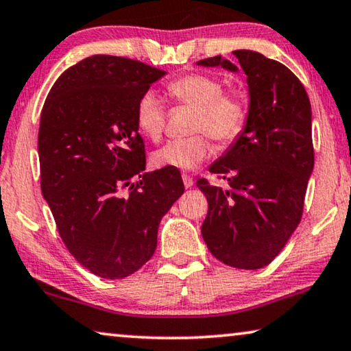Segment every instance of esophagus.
Segmentation results:
<instances>
[{
  "mask_svg": "<svg viewBox=\"0 0 351 351\" xmlns=\"http://www.w3.org/2000/svg\"><path fill=\"white\" fill-rule=\"evenodd\" d=\"M182 182H184V187L186 189H189V187H192L193 186V180H192V176H189V175H182Z\"/></svg>",
  "mask_w": 351,
  "mask_h": 351,
  "instance_id": "esophagus-1",
  "label": "esophagus"
}]
</instances>
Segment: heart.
<instances>
[{"instance_id":"obj_1","label":"heart","mask_w":351,"mask_h":351,"mask_svg":"<svg viewBox=\"0 0 351 351\" xmlns=\"http://www.w3.org/2000/svg\"><path fill=\"white\" fill-rule=\"evenodd\" d=\"M173 101L195 110L191 130L186 138L170 140L154 151L153 164L159 169L193 170L211 154L206 135L219 145H230L243 132L247 110L234 94L223 93L217 78L203 74H187L169 85ZM135 124L146 138L158 142L165 129V106L154 91H145L135 104Z\"/></svg>"}]
</instances>
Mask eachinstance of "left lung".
Returning <instances> with one entry per match:
<instances>
[{
    "label": "left lung",
    "instance_id": "8db88e82",
    "mask_svg": "<svg viewBox=\"0 0 351 351\" xmlns=\"http://www.w3.org/2000/svg\"><path fill=\"white\" fill-rule=\"evenodd\" d=\"M247 75L249 113L239 137L209 167L226 189L203 178L208 214L202 234L222 263L238 269L269 265L301 221L307 182L313 170L309 96L289 67L258 51H233ZM238 66L221 55L197 62Z\"/></svg>",
    "mask_w": 351,
    "mask_h": 351
}]
</instances>
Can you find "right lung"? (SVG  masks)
<instances>
[{
	"mask_svg": "<svg viewBox=\"0 0 351 351\" xmlns=\"http://www.w3.org/2000/svg\"><path fill=\"white\" fill-rule=\"evenodd\" d=\"M167 74L123 56L93 55L62 72L40 113V189L74 258L123 279L153 257L160 219L182 195L181 173H145L135 104Z\"/></svg>",
	"mask_w": 351,
	"mask_h": 351,
	"instance_id": "obj_1",
	"label": "right lung"
}]
</instances>
